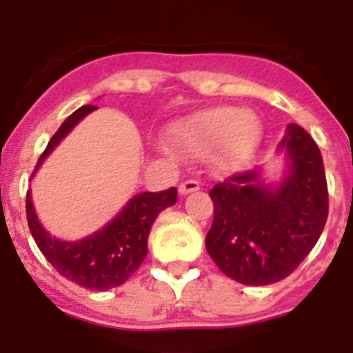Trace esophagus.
<instances>
[{"instance_id": "obj_1", "label": "esophagus", "mask_w": 353, "mask_h": 353, "mask_svg": "<svg viewBox=\"0 0 353 353\" xmlns=\"http://www.w3.org/2000/svg\"><path fill=\"white\" fill-rule=\"evenodd\" d=\"M199 181L198 179H187V181H183L181 185H179V194L181 196H185V194H190V192H196V190H199Z\"/></svg>"}]
</instances>
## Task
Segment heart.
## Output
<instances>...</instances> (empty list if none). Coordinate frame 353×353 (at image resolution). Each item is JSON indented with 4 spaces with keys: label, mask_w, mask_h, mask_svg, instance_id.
Instances as JSON below:
<instances>
[{
    "label": "heart",
    "mask_w": 353,
    "mask_h": 353,
    "mask_svg": "<svg viewBox=\"0 0 353 353\" xmlns=\"http://www.w3.org/2000/svg\"><path fill=\"white\" fill-rule=\"evenodd\" d=\"M262 126L249 112L234 106H218L194 113L170 128V141L190 152L216 150L221 170L240 172L252 161L260 146Z\"/></svg>",
    "instance_id": "1"
}]
</instances>
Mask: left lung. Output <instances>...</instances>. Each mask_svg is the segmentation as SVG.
<instances>
[{
  "instance_id": "left-lung-1",
  "label": "left lung",
  "mask_w": 353,
  "mask_h": 353,
  "mask_svg": "<svg viewBox=\"0 0 353 353\" xmlns=\"http://www.w3.org/2000/svg\"><path fill=\"white\" fill-rule=\"evenodd\" d=\"M279 150L288 157L280 185H265L256 168L227 177L209 192L214 220L205 247L221 273L240 284L285 279L326 225L328 185L315 141L304 128L290 124Z\"/></svg>"
}]
</instances>
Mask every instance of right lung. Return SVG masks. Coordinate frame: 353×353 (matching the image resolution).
Masks as SVG:
<instances>
[{
  "instance_id": "add662e5",
  "label": "right lung",
  "mask_w": 353,
  "mask_h": 353,
  "mask_svg": "<svg viewBox=\"0 0 353 353\" xmlns=\"http://www.w3.org/2000/svg\"><path fill=\"white\" fill-rule=\"evenodd\" d=\"M93 110L97 108L82 106L63 121L43 150V154L40 155L34 172L40 168L54 146ZM176 201V187L161 192L137 194L106 227L79 241L57 240L41 227L32 207L30 190H27L25 209L30 234L38 249L47 258V262L62 276L85 290L106 291L124 284L137 271L148 254V234L155 218L159 216L161 210H165Z\"/></svg>"
}]
</instances>
